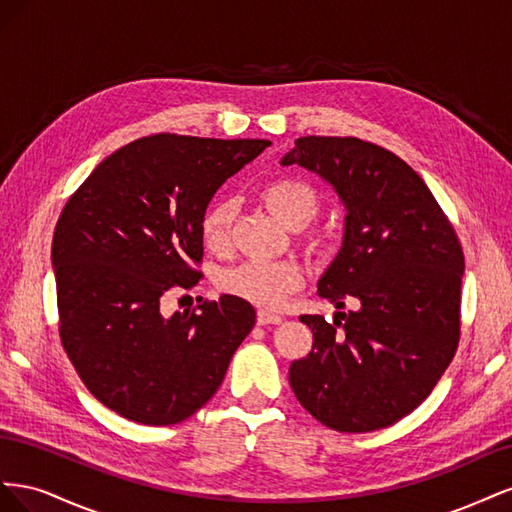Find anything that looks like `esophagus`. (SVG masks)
<instances>
[{
	"label": "esophagus",
	"mask_w": 512,
	"mask_h": 512,
	"mask_svg": "<svg viewBox=\"0 0 512 512\" xmlns=\"http://www.w3.org/2000/svg\"><path fill=\"white\" fill-rule=\"evenodd\" d=\"M256 322L260 324V327H267V324H280L282 316H277L273 312H267V309H260V312L256 314Z\"/></svg>",
	"instance_id": "obj_1"
}]
</instances>
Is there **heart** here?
I'll return each mask as SVG.
<instances>
[{
	"label": "heart",
	"instance_id": "1",
	"mask_svg": "<svg viewBox=\"0 0 512 512\" xmlns=\"http://www.w3.org/2000/svg\"><path fill=\"white\" fill-rule=\"evenodd\" d=\"M262 203L277 220L292 230L312 224L320 211V194L301 179H275L260 192ZM237 203L235 198H218L207 207L200 220V237L215 254H226L232 243ZM305 252L316 260H327L333 252V239L327 232H307L301 239ZM220 290L241 301L260 307H273L303 286V269L292 260H247L220 275Z\"/></svg>",
	"mask_w": 512,
	"mask_h": 512
}]
</instances>
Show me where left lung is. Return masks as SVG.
<instances>
[{"mask_svg": "<svg viewBox=\"0 0 512 512\" xmlns=\"http://www.w3.org/2000/svg\"><path fill=\"white\" fill-rule=\"evenodd\" d=\"M282 164L314 170L348 209L342 250L318 282L339 312L301 316L314 346L290 365L292 391L329 429L389 427L423 404L457 352V232L425 181L374 143L301 136Z\"/></svg>", "mask_w": 512, "mask_h": 512, "instance_id": "left-lung-1", "label": "left lung"}]
</instances>
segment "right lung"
Instances as JSON below:
<instances>
[{
	"mask_svg": "<svg viewBox=\"0 0 512 512\" xmlns=\"http://www.w3.org/2000/svg\"><path fill=\"white\" fill-rule=\"evenodd\" d=\"M269 145L143 136L102 160L68 198L51 252L59 337L108 410L141 425H175L220 389L254 329V307L222 294L164 316L160 303L203 277L200 220L209 200Z\"/></svg>",
	"mask_w": 512,
	"mask_h": 512,
	"instance_id": "1",
	"label": "right lung"
}]
</instances>
